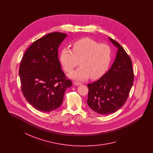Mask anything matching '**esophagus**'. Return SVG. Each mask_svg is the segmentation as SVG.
<instances>
[{
	"label": "esophagus",
	"mask_w": 153,
	"mask_h": 153,
	"mask_svg": "<svg viewBox=\"0 0 153 153\" xmlns=\"http://www.w3.org/2000/svg\"><path fill=\"white\" fill-rule=\"evenodd\" d=\"M73 84L74 85H81V83H80V82H77V81H74V82H73Z\"/></svg>",
	"instance_id": "1"
}]
</instances>
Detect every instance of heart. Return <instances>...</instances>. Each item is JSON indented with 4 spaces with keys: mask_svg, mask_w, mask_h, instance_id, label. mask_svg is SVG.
Wrapping results in <instances>:
<instances>
[{
    "mask_svg": "<svg viewBox=\"0 0 153 153\" xmlns=\"http://www.w3.org/2000/svg\"><path fill=\"white\" fill-rule=\"evenodd\" d=\"M112 50L108 45L100 44L89 38H83L74 42L73 50L64 48L60 54V62L64 70L71 72L69 76L74 80L84 81L90 77L97 79L107 72L111 61Z\"/></svg>",
    "mask_w": 153,
    "mask_h": 153,
    "instance_id": "heart-1",
    "label": "heart"
}]
</instances>
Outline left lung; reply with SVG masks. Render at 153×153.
<instances>
[{
	"label": "left lung",
	"mask_w": 153,
	"mask_h": 153,
	"mask_svg": "<svg viewBox=\"0 0 153 153\" xmlns=\"http://www.w3.org/2000/svg\"><path fill=\"white\" fill-rule=\"evenodd\" d=\"M117 48L109 71L92 84H88L87 104L96 113L107 115L115 112L126 102L134 82L131 58L123 47L108 37Z\"/></svg>",
	"instance_id": "1"
}]
</instances>
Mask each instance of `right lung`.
<instances>
[{"label":"right lung","instance_id":"add662e5","mask_svg":"<svg viewBox=\"0 0 153 153\" xmlns=\"http://www.w3.org/2000/svg\"><path fill=\"white\" fill-rule=\"evenodd\" d=\"M67 35L54 32L33 42L25 53L19 74L23 95L36 109L51 112L61 105L72 81L58 60V49Z\"/></svg>","mask_w":153,"mask_h":153}]
</instances>
